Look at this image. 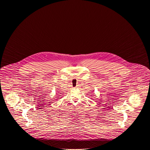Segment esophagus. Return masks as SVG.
<instances>
[{
  "label": "esophagus",
  "mask_w": 150,
  "mask_h": 150,
  "mask_svg": "<svg viewBox=\"0 0 150 150\" xmlns=\"http://www.w3.org/2000/svg\"><path fill=\"white\" fill-rule=\"evenodd\" d=\"M76 88H78V86H76Z\"/></svg>",
  "instance_id": "obj_1"
}]
</instances>
